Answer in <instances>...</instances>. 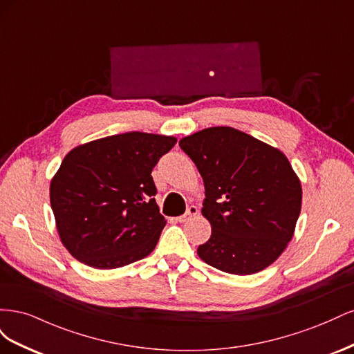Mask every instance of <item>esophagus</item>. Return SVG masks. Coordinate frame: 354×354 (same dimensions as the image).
<instances>
[{
  "label": "esophagus",
  "instance_id": "esophagus-1",
  "mask_svg": "<svg viewBox=\"0 0 354 354\" xmlns=\"http://www.w3.org/2000/svg\"><path fill=\"white\" fill-rule=\"evenodd\" d=\"M196 214H198V208H196L195 205H190V207L187 208V211L183 214V216L177 217V220H178L180 223H185V221H189L192 217H195Z\"/></svg>",
  "mask_w": 354,
  "mask_h": 354
}]
</instances>
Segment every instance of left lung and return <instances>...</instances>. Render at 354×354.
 Returning <instances> with one entry per match:
<instances>
[{
    "instance_id": "1",
    "label": "left lung",
    "mask_w": 354,
    "mask_h": 354,
    "mask_svg": "<svg viewBox=\"0 0 354 354\" xmlns=\"http://www.w3.org/2000/svg\"><path fill=\"white\" fill-rule=\"evenodd\" d=\"M178 145L205 186L202 216L212 232L198 255L232 274L269 267L292 239L301 211V183L288 158L232 127L205 128Z\"/></svg>"
}]
</instances>
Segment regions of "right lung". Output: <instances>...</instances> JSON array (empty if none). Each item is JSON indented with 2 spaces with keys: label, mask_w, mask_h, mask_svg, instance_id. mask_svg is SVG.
<instances>
[{
  "label": "right lung",
  "mask_w": 354,
  "mask_h": 354,
  "mask_svg": "<svg viewBox=\"0 0 354 354\" xmlns=\"http://www.w3.org/2000/svg\"><path fill=\"white\" fill-rule=\"evenodd\" d=\"M176 137L131 131L81 145L50 185L51 209L65 248L94 269L145 259L165 226L152 169Z\"/></svg>",
  "instance_id": "obj_1"
}]
</instances>
